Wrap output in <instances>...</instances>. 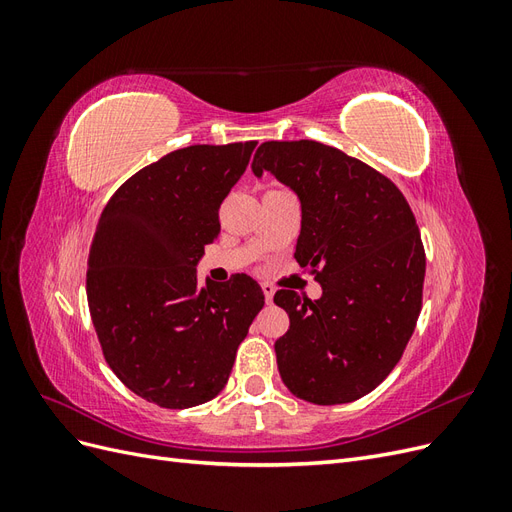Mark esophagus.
I'll return each mask as SVG.
<instances>
[{"label": "esophagus", "instance_id": "esophagus-1", "mask_svg": "<svg viewBox=\"0 0 512 512\" xmlns=\"http://www.w3.org/2000/svg\"><path fill=\"white\" fill-rule=\"evenodd\" d=\"M260 288H262V292H265V299H267V303H271L273 294H275V288H273V284H269V282H262V284H260Z\"/></svg>", "mask_w": 512, "mask_h": 512}]
</instances>
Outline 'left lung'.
Instances as JSON below:
<instances>
[{
  "instance_id": "obj_1",
  "label": "left lung",
  "mask_w": 512,
  "mask_h": 512,
  "mask_svg": "<svg viewBox=\"0 0 512 512\" xmlns=\"http://www.w3.org/2000/svg\"><path fill=\"white\" fill-rule=\"evenodd\" d=\"M252 170L299 196L294 258L322 286L316 301L275 292L290 318L275 342L280 376L309 404L361 399L399 363L421 314L425 250L408 200L376 168L316 141L262 143Z\"/></svg>"
}]
</instances>
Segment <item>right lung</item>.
Listing matches in <instances>:
<instances>
[{"mask_svg": "<svg viewBox=\"0 0 512 512\" xmlns=\"http://www.w3.org/2000/svg\"><path fill=\"white\" fill-rule=\"evenodd\" d=\"M256 141L192 145L132 175L108 200L87 260V303L102 354L132 393L160 408L218 395L265 305L256 280L198 286L220 235V205Z\"/></svg>", "mask_w": 512, "mask_h": 512, "instance_id": "add662e5", "label": "right lung"}]
</instances>
